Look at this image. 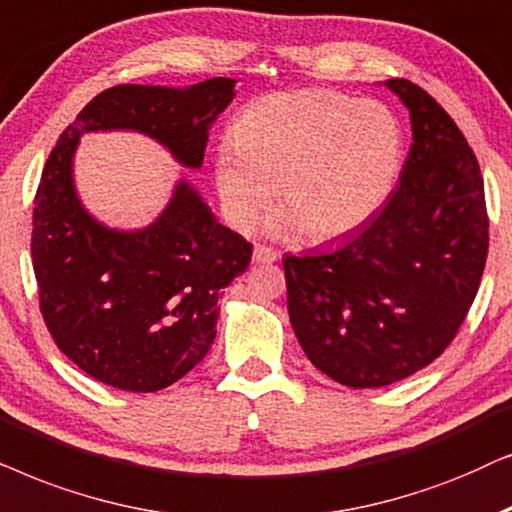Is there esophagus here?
Returning <instances> with one entry per match:
<instances>
[{
    "label": "esophagus",
    "instance_id": "esophagus-1",
    "mask_svg": "<svg viewBox=\"0 0 512 512\" xmlns=\"http://www.w3.org/2000/svg\"><path fill=\"white\" fill-rule=\"evenodd\" d=\"M252 260L257 264H274L281 260V252L269 248V245H255V250H252Z\"/></svg>",
    "mask_w": 512,
    "mask_h": 512
}]
</instances>
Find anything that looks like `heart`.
<instances>
[{
    "label": "heart",
    "mask_w": 512,
    "mask_h": 512,
    "mask_svg": "<svg viewBox=\"0 0 512 512\" xmlns=\"http://www.w3.org/2000/svg\"><path fill=\"white\" fill-rule=\"evenodd\" d=\"M227 145L215 159V187L238 229L269 213L278 187L281 227L332 241L370 222L391 196L405 133L384 102L299 88L245 105Z\"/></svg>",
    "instance_id": "obj_1"
}]
</instances>
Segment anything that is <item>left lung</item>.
<instances>
[{
  "instance_id": "obj_1",
  "label": "left lung",
  "mask_w": 512,
  "mask_h": 512,
  "mask_svg": "<svg viewBox=\"0 0 512 512\" xmlns=\"http://www.w3.org/2000/svg\"><path fill=\"white\" fill-rule=\"evenodd\" d=\"M386 86L410 109L414 133L398 189L356 234L283 260L306 358L351 388L431 365L466 320L489 250L485 182L468 140L421 86Z\"/></svg>"
}]
</instances>
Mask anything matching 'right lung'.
<instances>
[{
    "label": "right lung",
    "instance_id": "obj_1",
    "mask_svg": "<svg viewBox=\"0 0 512 512\" xmlns=\"http://www.w3.org/2000/svg\"><path fill=\"white\" fill-rule=\"evenodd\" d=\"M234 79L192 88L114 86L60 133L32 213L39 311L58 349L102 384L161 391L199 365L217 335L220 290L248 269L252 243L215 220L187 182L142 231L102 227L72 185L79 135L131 128L199 168L208 128L234 98Z\"/></svg>",
    "mask_w": 512,
    "mask_h": 512
}]
</instances>
